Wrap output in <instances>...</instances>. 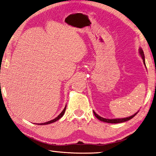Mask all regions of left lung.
Segmentation results:
<instances>
[{
  "instance_id": "obj_1",
  "label": "left lung",
  "mask_w": 156,
  "mask_h": 156,
  "mask_svg": "<svg viewBox=\"0 0 156 156\" xmlns=\"http://www.w3.org/2000/svg\"><path fill=\"white\" fill-rule=\"evenodd\" d=\"M140 55H141L142 58H143V60H144V65H146V63H145V57H144V51H143L142 49H140V51H139ZM138 113V112H137ZM137 113H136L135 114H133V116H129V117H127V118H123V119H104V118H102V117L99 116V115L96 114V113L94 112V114L95 115V116L97 117V118L100 120L101 121H104V122H106V123H122V122H125V121H127L130 120V119H131L132 118H133L134 116H136V114H137Z\"/></svg>"
}]
</instances>
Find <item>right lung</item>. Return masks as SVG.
<instances>
[{
  "label": "right lung",
  "instance_id": "right-lung-1",
  "mask_svg": "<svg viewBox=\"0 0 156 156\" xmlns=\"http://www.w3.org/2000/svg\"><path fill=\"white\" fill-rule=\"evenodd\" d=\"M66 106H67V105H66ZM66 107H67V106H65V108H64L62 112H61V114H59L58 116L56 117V118L53 119V120L49 121H48V122H45V123H40V125H46V124H50V123H53V122H55V121H57V120H59V119H60L61 117H62V116H63V115H64V114H65V110H66Z\"/></svg>",
  "mask_w": 156,
  "mask_h": 156
}]
</instances>
